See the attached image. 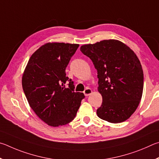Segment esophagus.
<instances>
[{
  "instance_id": "esophagus-1",
  "label": "esophagus",
  "mask_w": 159,
  "mask_h": 159,
  "mask_svg": "<svg viewBox=\"0 0 159 159\" xmlns=\"http://www.w3.org/2000/svg\"><path fill=\"white\" fill-rule=\"evenodd\" d=\"M91 93H92V90H91V89H89V88H87L84 91V93L85 96H89L90 94H91Z\"/></svg>"
}]
</instances>
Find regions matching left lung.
<instances>
[{
    "mask_svg": "<svg viewBox=\"0 0 159 159\" xmlns=\"http://www.w3.org/2000/svg\"><path fill=\"white\" fill-rule=\"evenodd\" d=\"M98 72V90L102 97L99 118L110 123L126 121L137 109L143 95L144 75L133 50L121 42L105 40L80 47Z\"/></svg>",
    "mask_w": 159,
    "mask_h": 159,
    "instance_id": "1",
    "label": "left lung"
}]
</instances>
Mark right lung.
<instances>
[{"instance_id": "1", "label": "right lung", "mask_w": 159, "mask_h": 159, "mask_svg": "<svg viewBox=\"0 0 159 159\" xmlns=\"http://www.w3.org/2000/svg\"><path fill=\"white\" fill-rule=\"evenodd\" d=\"M79 44L47 43L30 57L22 77V87L30 107L49 126H63L73 120L83 93L75 92L66 68ZM69 87L66 88L65 85Z\"/></svg>"}]
</instances>
